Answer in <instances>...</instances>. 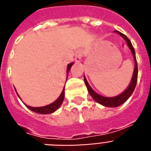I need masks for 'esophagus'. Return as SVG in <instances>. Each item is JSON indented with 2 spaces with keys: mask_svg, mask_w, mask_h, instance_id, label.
<instances>
[{
  "mask_svg": "<svg viewBox=\"0 0 151 151\" xmlns=\"http://www.w3.org/2000/svg\"><path fill=\"white\" fill-rule=\"evenodd\" d=\"M82 56H83V55H82L81 51H78L76 53V58H75V59H76V61H79V60H80V59H81Z\"/></svg>",
  "mask_w": 151,
  "mask_h": 151,
  "instance_id": "esophagus-1",
  "label": "esophagus"
}]
</instances>
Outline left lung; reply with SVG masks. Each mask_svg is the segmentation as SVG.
I'll return each mask as SVG.
<instances>
[{
  "label": "left lung",
  "mask_w": 151,
  "mask_h": 151,
  "mask_svg": "<svg viewBox=\"0 0 151 151\" xmlns=\"http://www.w3.org/2000/svg\"><path fill=\"white\" fill-rule=\"evenodd\" d=\"M115 32L118 33L120 35L122 38L124 39V40L127 42V44H128V47L132 50V52L133 57H134V60H135V69H134V73H133L132 79V81H131L129 86L125 91L122 93L120 95H118L116 97H114V98H106V97L101 96L100 94H97L96 92H94L93 90L91 89V87L90 86V85L88 84L87 81H86V78L84 77V82L86 83V86L87 87V90H88L89 94H91V96L93 98L94 101H96L97 102H99L102 106H107V107H116V106H119L120 105L126 101L128 99V98L132 95V94L134 91V90L135 88V86H136V83H137V78H138V66H137V61H136V57H135V50L133 48V45H132V42L131 41L128 39V38L126 35H124V34H122L121 32H119L118 31H116Z\"/></svg>",
  "instance_id": "1"
}]
</instances>
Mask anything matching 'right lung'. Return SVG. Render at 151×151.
<instances>
[{
    "label": "right lung",
    "mask_w": 151,
    "mask_h": 151,
    "mask_svg": "<svg viewBox=\"0 0 151 151\" xmlns=\"http://www.w3.org/2000/svg\"><path fill=\"white\" fill-rule=\"evenodd\" d=\"M72 65H73V63H71V64H69V65H68L67 72H69L70 68H71ZM64 98H65V89L63 90L62 93L60 94L59 98H58L54 102H52V103L50 104V105H48V106H43V107H31V106H27V105H26V106H27V107L28 109H30L31 110H32L33 112H35V113H41V114H49V113H53L54 111L57 110V109L61 106V104H62L63 101H64Z\"/></svg>",
    "instance_id": "right-lung-1"
}]
</instances>
